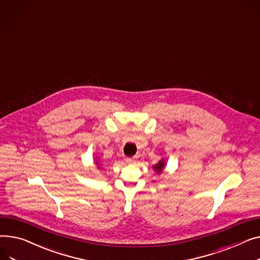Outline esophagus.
Returning a JSON list of instances; mask_svg holds the SVG:
<instances>
[{"label":"esophagus","mask_w":260,"mask_h":260,"mask_svg":"<svg viewBox=\"0 0 260 260\" xmlns=\"http://www.w3.org/2000/svg\"><path fill=\"white\" fill-rule=\"evenodd\" d=\"M137 157H132V158H126L125 159V162L128 163V164H135L137 162Z\"/></svg>","instance_id":"obj_1"}]
</instances>
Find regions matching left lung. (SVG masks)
<instances>
[{"label": "left lung", "mask_w": 260, "mask_h": 260, "mask_svg": "<svg viewBox=\"0 0 260 260\" xmlns=\"http://www.w3.org/2000/svg\"><path fill=\"white\" fill-rule=\"evenodd\" d=\"M164 167H165V161L163 159L161 161H159L157 164L152 166V168L154 169L155 172H157V174H161Z\"/></svg>", "instance_id": "left-lung-1"}]
</instances>
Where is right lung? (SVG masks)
<instances>
[{"label":"right lung","mask_w":260,"mask_h":260,"mask_svg":"<svg viewBox=\"0 0 260 260\" xmlns=\"http://www.w3.org/2000/svg\"><path fill=\"white\" fill-rule=\"evenodd\" d=\"M96 164H97V165H98V164H99V163H98V161H96ZM97 168H99V166H98V167H97Z\"/></svg>","instance_id":"obj_1"}]
</instances>
